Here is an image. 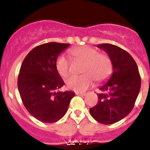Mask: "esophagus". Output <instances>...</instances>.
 Listing matches in <instances>:
<instances>
[{
	"mask_svg": "<svg viewBox=\"0 0 150 150\" xmlns=\"http://www.w3.org/2000/svg\"><path fill=\"white\" fill-rule=\"evenodd\" d=\"M75 94L78 95V96H86V93H79V92H76Z\"/></svg>",
	"mask_w": 150,
	"mask_h": 150,
	"instance_id": "1",
	"label": "esophagus"
}]
</instances>
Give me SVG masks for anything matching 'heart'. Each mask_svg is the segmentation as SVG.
I'll list each match as a JSON object with an SVG mask.
<instances>
[{
  "mask_svg": "<svg viewBox=\"0 0 150 150\" xmlns=\"http://www.w3.org/2000/svg\"><path fill=\"white\" fill-rule=\"evenodd\" d=\"M69 54L73 62H83L80 76L72 75L66 80L67 87L71 90L83 92L93 83L106 81L112 71V62L108 55L99 53L97 49L88 46H82L69 50ZM69 61L64 56L57 58L55 67L59 75L65 78L69 75Z\"/></svg>",
  "mask_w": 150,
  "mask_h": 150,
  "instance_id": "1",
  "label": "heart"
}]
</instances>
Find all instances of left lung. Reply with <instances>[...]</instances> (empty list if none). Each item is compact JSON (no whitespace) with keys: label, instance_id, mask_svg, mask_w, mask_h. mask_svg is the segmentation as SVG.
Returning <instances> with one entry per match:
<instances>
[{"label":"left lung","instance_id":"1","mask_svg":"<svg viewBox=\"0 0 150 150\" xmlns=\"http://www.w3.org/2000/svg\"><path fill=\"white\" fill-rule=\"evenodd\" d=\"M97 47L111 59L113 72L107 83L99 88V101L89 112L96 121L109 125L126 117L134 108L140 91L141 77L137 63L125 50L109 43Z\"/></svg>","mask_w":150,"mask_h":150}]
</instances>
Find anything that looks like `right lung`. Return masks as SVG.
I'll list each match as a JSON object with an SVG mask.
<instances>
[{
    "label": "right lung",
    "instance_id": "obj_1",
    "mask_svg": "<svg viewBox=\"0 0 150 150\" xmlns=\"http://www.w3.org/2000/svg\"><path fill=\"white\" fill-rule=\"evenodd\" d=\"M69 46L56 42L44 43L29 52L18 76L17 86L25 108L43 122H55L64 117L75 92H55L64 86L55 62L59 54Z\"/></svg>",
    "mask_w": 150,
    "mask_h": 150
}]
</instances>
